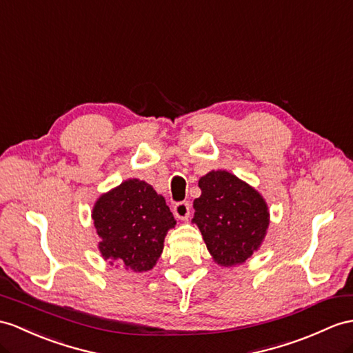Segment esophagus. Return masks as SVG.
Masks as SVG:
<instances>
[{"label":"esophagus","mask_w":353,"mask_h":353,"mask_svg":"<svg viewBox=\"0 0 353 353\" xmlns=\"http://www.w3.org/2000/svg\"><path fill=\"white\" fill-rule=\"evenodd\" d=\"M174 214L179 220H187L188 216H190V203L185 201L176 202L174 205Z\"/></svg>","instance_id":"obj_1"}]
</instances>
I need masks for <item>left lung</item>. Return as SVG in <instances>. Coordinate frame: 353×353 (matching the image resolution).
Wrapping results in <instances>:
<instances>
[{"mask_svg":"<svg viewBox=\"0 0 353 353\" xmlns=\"http://www.w3.org/2000/svg\"><path fill=\"white\" fill-rule=\"evenodd\" d=\"M201 197L193 202V221L214 261L223 266L245 262L259 248L270 225L263 197L226 170L199 179Z\"/></svg>","mask_w":353,"mask_h":353,"instance_id":"8db88e82","label":"left lung"}]
</instances>
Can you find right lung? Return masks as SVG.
I'll list each match as a JSON object with an SVG mask.
<instances>
[{"instance_id": "right-lung-1", "label": "right lung", "mask_w": 353, "mask_h": 353, "mask_svg": "<svg viewBox=\"0 0 353 353\" xmlns=\"http://www.w3.org/2000/svg\"><path fill=\"white\" fill-rule=\"evenodd\" d=\"M92 220L105 261L134 272L150 271L156 265L168 230L175 226L165 197L139 179H127L100 196Z\"/></svg>"}]
</instances>
